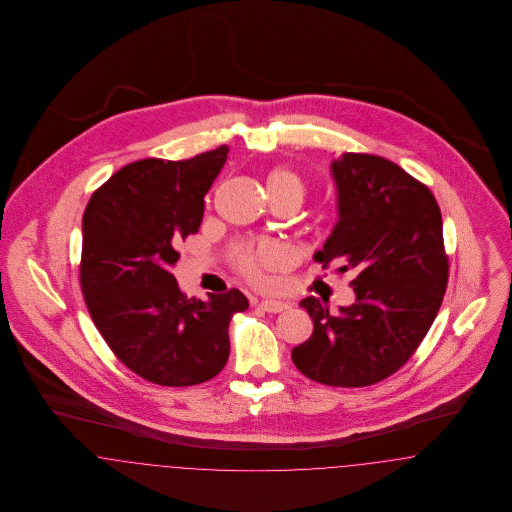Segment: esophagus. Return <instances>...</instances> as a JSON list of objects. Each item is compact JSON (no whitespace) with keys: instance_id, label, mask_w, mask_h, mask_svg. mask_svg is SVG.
I'll return each instance as SVG.
<instances>
[{"instance_id":"34e87169","label":"esophagus","mask_w":512,"mask_h":512,"mask_svg":"<svg viewBox=\"0 0 512 512\" xmlns=\"http://www.w3.org/2000/svg\"><path fill=\"white\" fill-rule=\"evenodd\" d=\"M259 307L265 309L267 313H282V311H286L290 305H288L286 301H278V299H263V301L259 303Z\"/></svg>"}]
</instances>
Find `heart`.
<instances>
[{
	"label": "heart",
	"mask_w": 512,
	"mask_h": 512,
	"mask_svg": "<svg viewBox=\"0 0 512 512\" xmlns=\"http://www.w3.org/2000/svg\"><path fill=\"white\" fill-rule=\"evenodd\" d=\"M267 192L268 197L272 195H295V197H303V184L301 180L297 178V174H293L288 169H274L267 176ZM272 253V249L265 245L261 247L259 251V257H268ZM245 267L253 268V259L251 257H245Z\"/></svg>",
	"instance_id": "b5f03b06"
}]
</instances>
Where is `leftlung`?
Wrapping results in <instances>:
<instances>
[{
  "label": "left lung",
  "mask_w": 512,
  "mask_h": 512,
  "mask_svg": "<svg viewBox=\"0 0 512 512\" xmlns=\"http://www.w3.org/2000/svg\"><path fill=\"white\" fill-rule=\"evenodd\" d=\"M330 174L338 222L313 257L357 272L355 303L332 315L317 297L301 299L313 334L292 359L315 382L363 388L405 365L438 315L449 270L443 222L432 192L384 157L343 153Z\"/></svg>",
  "instance_id": "1"
}]
</instances>
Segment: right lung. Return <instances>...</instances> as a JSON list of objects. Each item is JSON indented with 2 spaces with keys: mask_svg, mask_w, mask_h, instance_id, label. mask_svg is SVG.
Wrapping results in <instances>:
<instances>
[{
  "mask_svg": "<svg viewBox=\"0 0 512 512\" xmlns=\"http://www.w3.org/2000/svg\"><path fill=\"white\" fill-rule=\"evenodd\" d=\"M228 151L130 163L94 192L82 217L80 284L92 320L124 365L159 386L217 376L230 355V318L249 307L240 290L186 297L171 272Z\"/></svg>",
  "mask_w": 512,
  "mask_h": 512,
  "instance_id": "right-lung-1",
  "label": "right lung"
}]
</instances>
